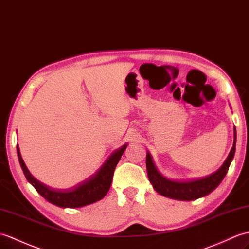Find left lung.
Listing matches in <instances>:
<instances>
[{
  "label": "left lung",
  "instance_id": "left-lung-1",
  "mask_svg": "<svg viewBox=\"0 0 249 249\" xmlns=\"http://www.w3.org/2000/svg\"><path fill=\"white\" fill-rule=\"evenodd\" d=\"M235 140L236 131L234 127L233 146L231 148L228 157L225 160L223 165L215 173H213V174L205 178L193 179V180H171V179L161 175L158 170L156 169L151 154L147 152L146 170L149 181L152 182L156 192L165 196V197L178 200H194L204 197V196L211 193L222 182L225 175L227 174L229 165L234 157Z\"/></svg>",
  "mask_w": 249,
  "mask_h": 249
}]
</instances>
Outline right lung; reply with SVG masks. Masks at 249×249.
Returning <instances> with one entry per match:
<instances>
[{"mask_svg":"<svg viewBox=\"0 0 249 249\" xmlns=\"http://www.w3.org/2000/svg\"><path fill=\"white\" fill-rule=\"evenodd\" d=\"M126 147L127 144H124L118 151L112 153L110 157L106 160V162L96 172L95 175L70 190L51 189L46 184L37 180L26 167L18 145H17V153H18L19 162L27 181L33 184L42 197L53 205L61 208H79L93 204L105 197L111 186L115 166L122 157Z\"/></svg>","mask_w":249,"mask_h":249,"instance_id":"right-lung-1","label":"right lung"}]
</instances>
